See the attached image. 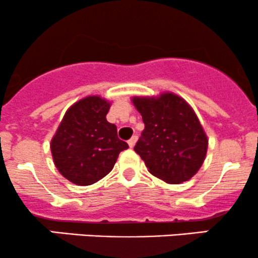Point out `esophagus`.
<instances>
[{
	"label": "esophagus",
	"mask_w": 258,
	"mask_h": 258,
	"mask_svg": "<svg viewBox=\"0 0 258 258\" xmlns=\"http://www.w3.org/2000/svg\"><path fill=\"white\" fill-rule=\"evenodd\" d=\"M137 140H138V137H137V136H132V137L130 138V140H128V142H127V143H128L130 148H134V147H135V144H136V142H137Z\"/></svg>",
	"instance_id": "obj_1"
}]
</instances>
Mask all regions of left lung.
Returning <instances> with one entry per match:
<instances>
[{"instance_id": "8db88e82", "label": "left lung", "mask_w": 258, "mask_h": 258, "mask_svg": "<svg viewBox=\"0 0 258 258\" xmlns=\"http://www.w3.org/2000/svg\"><path fill=\"white\" fill-rule=\"evenodd\" d=\"M144 130L136 143L148 171L168 183L187 181L200 170L208 140L192 107L172 93L158 98L135 97Z\"/></svg>"}]
</instances>
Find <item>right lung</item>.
I'll use <instances>...</instances> for the list:
<instances>
[{"instance_id": "obj_1", "label": "right lung", "mask_w": 258, "mask_h": 258, "mask_svg": "<svg viewBox=\"0 0 258 258\" xmlns=\"http://www.w3.org/2000/svg\"><path fill=\"white\" fill-rule=\"evenodd\" d=\"M110 103L98 95L73 104L51 140L53 163L63 177L88 186L106 176L120 152L128 144L117 137V128L107 122Z\"/></svg>"}]
</instances>
